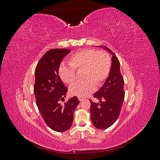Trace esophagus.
<instances>
[{
	"mask_svg": "<svg viewBox=\"0 0 160 160\" xmlns=\"http://www.w3.org/2000/svg\"><path fill=\"white\" fill-rule=\"evenodd\" d=\"M78 99H79V100L80 101H83V99H82V98H78Z\"/></svg>",
	"mask_w": 160,
	"mask_h": 160,
	"instance_id": "esophagus-1",
	"label": "esophagus"
}]
</instances>
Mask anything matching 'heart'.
Here are the masks:
<instances>
[{
    "label": "heart",
    "instance_id": "b5f03b06",
    "mask_svg": "<svg viewBox=\"0 0 160 160\" xmlns=\"http://www.w3.org/2000/svg\"><path fill=\"white\" fill-rule=\"evenodd\" d=\"M111 66V57L107 52L85 49L72 54L69 65H61L59 75L64 83L71 85L76 81V71L84 70L83 79L86 81L72 85L69 93L72 96L85 98L94 91L96 85H103L109 75Z\"/></svg>",
    "mask_w": 160,
    "mask_h": 160
}]
</instances>
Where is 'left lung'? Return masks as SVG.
Instances as JSON below:
<instances>
[{"instance_id":"8db88e82","label":"left lung","mask_w":160,"mask_h":160,"mask_svg":"<svg viewBox=\"0 0 160 160\" xmlns=\"http://www.w3.org/2000/svg\"><path fill=\"white\" fill-rule=\"evenodd\" d=\"M105 48L113 54L109 75L102 88L93 94V98L99 99L100 103L89 99L91 122L99 129H107L115 122L125 98L124 80L120 71L119 61L109 48Z\"/></svg>"}]
</instances>
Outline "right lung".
Wrapping results in <instances>:
<instances>
[{"label":"right lung","instance_id":"obj_1","mask_svg":"<svg viewBox=\"0 0 160 160\" xmlns=\"http://www.w3.org/2000/svg\"><path fill=\"white\" fill-rule=\"evenodd\" d=\"M70 51L68 49H50L35 68L34 93L37 105L46 124L58 132H64L71 127L75 109L79 103L75 96L64 105L59 103L65 98L68 89L60 78L59 69L62 59Z\"/></svg>","mask_w":160,"mask_h":160}]
</instances>
